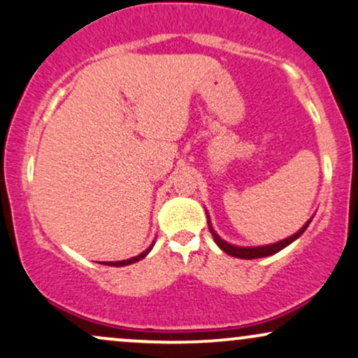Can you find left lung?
<instances>
[{
    "mask_svg": "<svg viewBox=\"0 0 358 358\" xmlns=\"http://www.w3.org/2000/svg\"><path fill=\"white\" fill-rule=\"evenodd\" d=\"M205 212H206V210H205ZM312 218H313V217H312ZM312 218H310V220H308L307 223H305V225H303L302 228H300L299 231H296V234L290 235V236H287V238L280 240V242H277V243L260 245V247H238V245H234V243H228V242H225V240H223L222 236L218 235L217 231L213 230L212 222H210L208 213H206V220H208V230H210V234H212V236H213L215 243H217L218 247H220L225 253H228V255H230V257L243 258V260H253V258L270 257V255H273V253L280 252V250H283L285 247H288V245L294 243L295 240L299 238V236L302 235L305 230H307L308 225H310V222H312Z\"/></svg>",
    "mask_w": 358,
    "mask_h": 358,
    "instance_id": "left-lung-1",
    "label": "left lung"
}]
</instances>
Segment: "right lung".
<instances>
[{
    "instance_id": "1",
    "label": "right lung",
    "mask_w": 358,
    "mask_h": 358,
    "mask_svg": "<svg viewBox=\"0 0 358 358\" xmlns=\"http://www.w3.org/2000/svg\"><path fill=\"white\" fill-rule=\"evenodd\" d=\"M153 245H155V242H153L152 245H150V247L146 248L145 252H141L140 255H136V257H131V258H128V260H120V262H105V265H110V266H124V265H131V264H136V262H140L141 258H145L146 255H148L150 252H152Z\"/></svg>"
}]
</instances>
